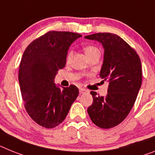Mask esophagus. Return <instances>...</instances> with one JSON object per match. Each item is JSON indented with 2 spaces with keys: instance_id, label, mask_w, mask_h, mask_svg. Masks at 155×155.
<instances>
[{
  "instance_id": "esophagus-1",
  "label": "esophagus",
  "mask_w": 155,
  "mask_h": 155,
  "mask_svg": "<svg viewBox=\"0 0 155 155\" xmlns=\"http://www.w3.org/2000/svg\"><path fill=\"white\" fill-rule=\"evenodd\" d=\"M80 94L88 93V91L87 90H86L85 88H80Z\"/></svg>"
}]
</instances>
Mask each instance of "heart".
I'll list each match as a JSON object with an SVG mask.
<instances>
[{
  "label": "heart",
  "mask_w": 155,
  "mask_h": 155,
  "mask_svg": "<svg viewBox=\"0 0 155 155\" xmlns=\"http://www.w3.org/2000/svg\"><path fill=\"white\" fill-rule=\"evenodd\" d=\"M84 50L85 52L87 58L91 57L93 54H95V53H100L99 49L94 45H91V44H89V45H86L84 47ZM71 55H72V53L71 51H68L66 55V61L68 62L70 61L71 58Z\"/></svg>",
  "instance_id": "b5f03b06"
}]
</instances>
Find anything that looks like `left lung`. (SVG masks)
Instances as JSON below:
<instances>
[{"mask_svg": "<svg viewBox=\"0 0 155 155\" xmlns=\"http://www.w3.org/2000/svg\"><path fill=\"white\" fill-rule=\"evenodd\" d=\"M85 38L103 45L100 77L109 83L105 97L91 91L93 103L87 113L97 127L114 128L125 119L136 102L142 84L141 61L136 50L117 35L97 33Z\"/></svg>", "mask_w": 155, "mask_h": 155, "instance_id": "left-lung-1", "label": "left lung"}]
</instances>
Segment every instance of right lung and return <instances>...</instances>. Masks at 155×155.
Segmentation results:
<instances>
[{"mask_svg": "<svg viewBox=\"0 0 155 155\" xmlns=\"http://www.w3.org/2000/svg\"><path fill=\"white\" fill-rule=\"evenodd\" d=\"M81 35L69 31H48L31 41L19 64V82L24 107L38 124L55 128L65 119L79 94L75 85L61 90L54 78L65 66L68 49Z\"/></svg>", "mask_w": 155, "mask_h": 155, "instance_id": "1", "label": "right lung"}]
</instances>
